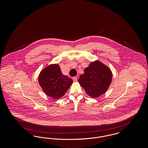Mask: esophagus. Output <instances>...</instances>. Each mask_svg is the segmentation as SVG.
Returning <instances> with one entry per match:
<instances>
[{
  "label": "esophagus",
  "mask_w": 148,
  "mask_h": 148,
  "mask_svg": "<svg viewBox=\"0 0 148 148\" xmlns=\"http://www.w3.org/2000/svg\"><path fill=\"white\" fill-rule=\"evenodd\" d=\"M73 80L74 82H77V77H73Z\"/></svg>",
  "instance_id": "34e87169"
}]
</instances>
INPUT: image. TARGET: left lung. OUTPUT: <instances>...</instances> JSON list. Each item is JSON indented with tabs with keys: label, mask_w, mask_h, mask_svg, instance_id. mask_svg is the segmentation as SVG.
<instances>
[{
	"label": "left lung",
	"mask_w": 148,
	"mask_h": 148,
	"mask_svg": "<svg viewBox=\"0 0 148 148\" xmlns=\"http://www.w3.org/2000/svg\"><path fill=\"white\" fill-rule=\"evenodd\" d=\"M112 79L110 69L99 61H95L85 69L84 74L80 76L78 82L88 95L95 98L106 92Z\"/></svg>",
	"instance_id": "8db88e82"
}]
</instances>
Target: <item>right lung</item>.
I'll return each mask as SVG.
<instances>
[{
  "label": "right lung",
  "mask_w": 148,
  "mask_h": 148,
  "mask_svg": "<svg viewBox=\"0 0 148 148\" xmlns=\"http://www.w3.org/2000/svg\"><path fill=\"white\" fill-rule=\"evenodd\" d=\"M38 80L44 92L54 99L63 97L73 83L71 78L63 75L58 64H51L44 68Z\"/></svg>",
  "instance_id": "right-lung-1"
}]
</instances>
